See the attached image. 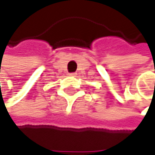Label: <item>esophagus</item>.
<instances>
[{
	"label": "esophagus",
	"mask_w": 155,
	"mask_h": 155,
	"mask_svg": "<svg viewBox=\"0 0 155 155\" xmlns=\"http://www.w3.org/2000/svg\"><path fill=\"white\" fill-rule=\"evenodd\" d=\"M76 75H77L76 73H71V74H69V76H71V77H75Z\"/></svg>",
	"instance_id": "esophagus-1"
}]
</instances>
